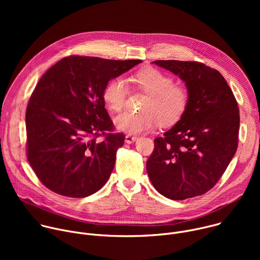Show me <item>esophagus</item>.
Listing matches in <instances>:
<instances>
[{
    "label": "esophagus",
    "instance_id": "1",
    "mask_svg": "<svg viewBox=\"0 0 260 260\" xmlns=\"http://www.w3.org/2000/svg\"><path fill=\"white\" fill-rule=\"evenodd\" d=\"M137 140V137H135V136H133V135H126L125 136V142L127 143V144H132V143H134L135 141Z\"/></svg>",
    "mask_w": 260,
    "mask_h": 260
}]
</instances>
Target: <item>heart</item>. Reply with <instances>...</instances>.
<instances>
[{
	"label": "heart",
	"instance_id": "obj_1",
	"mask_svg": "<svg viewBox=\"0 0 260 260\" xmlns=\"http://www.w3.org/2000/svg\"><path fill=\"white\" fill-rule=\"evenodd\" d=\"M132 81L138 89L148 94L142 113L125 111L114 119L117 129L136 135L149 132L159 121L164 126L175 124L185 113L189 102L187 90L174 85V79L161 71L148 68L139 72ZM128 87L121 77L111 79L104 88L103 99L111 111H120L125 104Z\"/></svg>",
	"mask_w": 260,
	"mask_h": 260
}]
</instances>
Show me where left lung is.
Instances as JSON below:
<instances>
[{"instance_id":"1","label":"left lung","mask_w":260,"mask_h":260,"mask_svg":"<svg viewBox=\"0 0 260 260\" xmlns=\"http://www.w3.org/2000/svg\"><path fill=\"white\" fill-rule=\"evenodd\" d=\"M185 82L188 106L164 137L154 140L147 173L164 197L183 201L209 191L238 148L240 112L221 74L199 61L155 60Z\"/></svg>"}]
</instances>
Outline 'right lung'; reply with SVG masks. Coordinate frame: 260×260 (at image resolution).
<instances>
[{
    "label": "right lung",
    "instance_id": "obj_1",
    "mask_svg": "<svg viewBox=\"0 0 260 260\" xmlns=\"http://www.w3.org/2000/svg\"><path fill=\"white\" fill-rule=\"evenodd\" d=\"M140 62L71 55L41 77L26 107V156L48 189L86 198L106 184L125 136L110 133L114 125L103 91Z\"/></svg>",
    "mask_w": 260,
    "mask_h": 260
}]
</instances>
